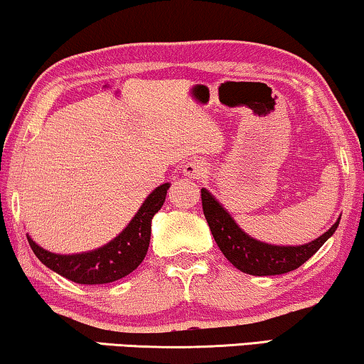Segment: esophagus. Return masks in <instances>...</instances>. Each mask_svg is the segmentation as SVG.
I'll use <instances>...</instances> for the list:
<instances>
[{"mask_svg": "<svg viewBox=\"0 0 364 364\" xmlns=\"http://www.w3.org/2000/svg\"><path fill=\"white\" fill-rule=\"evenodd\" d=\"M182 172L183 176L192 178V181H202V178L208 173V167L203 161H191L183 166Z\"/></svg>", "mask_w": 364, "mask_h": 364, "instance_id": "34e87169", "label": "esophagus"}]
</instances>
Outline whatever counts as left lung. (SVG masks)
Here are the masks:
<instances>
[{
  "mask_svg": "<svg viewBox=\"0 0 364 364\" xmlns=\"http://www.w3.org/2000/svg\"><path fill=\"white\" fill-rule=\"evenodd\" d=\"M202 207L212 235L227 260L240 272L255 277L282 275L296 270L336 232L341 218L338 217L323 235L303 245H272L243 232L227 208L207 188H202Z\"/></svg>",
  "mask_w": 364,
  "mask_h": 364,
  "instance_id": "obj_1",
  "label": "left lung"
}]
</instances>
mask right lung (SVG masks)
Segmentation results:
<instances>
[{"label": "right lung", "instance_id": "right-lung-1", "mask_svg": "<svg viewBox=\"0 0 364 364\" xmlns=\"http://www.w3.org/2000/svg\"><path fill=\"white\" fill-rule=\"evenodd\" d=\"M168 187L171 183L166 182L154 188L127 227L106 245L94 248L91 252L61 255L44 250L26 233L29 245L39 262L71 282L81 285H102L121 280L136 270L146 257L151 242L152 217L166 202Z\"/></svg>", "mask_w": 364, "mask_h": 364}]
</instances>
